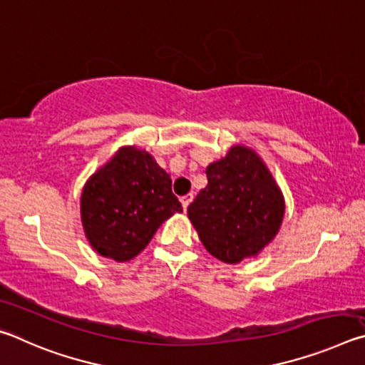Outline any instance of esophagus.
I'll return each instance as SVG.
<instances>
[{
	"label": "esophagus",
	"mask_w": 365,
	"mask_h": 365,
	"mask_svg": "<svg viewBox=\"0 0 365 365\" xmlns=\"http://www.w3.org/2000/svg\"><path fill=\"white\" fill-rule=\"evenodd\" d=\"M180 201H182V206H183V209H185V211H187V207L190 206V202L193 201V193H188V195L182 196V197H180Z\"/></svg>",
	"instance_id": "obj_1"
}]
</instances>
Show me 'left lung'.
<instances>
[{
    "label": "left lung",
    "instance_id": "obj_1",
    "mask_svg": "<svg viewBox=\"0 0 365 365\" xmlns=\"http://www.w3.org/2000/svg\"><path fill=\"white\" fill-rule=\"evenodd\" d=\"M207 187L188 206L201 243L214 257L238 264L257 256L279 232L285 201L257 154L242 145L206 169Z\"/></svg>",
    "mask_w": 365,
    "mask_h": 365
}]
</instances>
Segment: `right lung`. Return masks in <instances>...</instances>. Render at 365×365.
<instances>
[{
    "label": "right lung",
    "mask_w": 365,
    "mask_h": 365,
    "mask_svg": "<svg viewBox=\"0 0 365 365\" xmlns=\"http://www.w3.org/2000/svg\"><path fill=\"white\" fill-rule=\"evenodd\" d=\"M182 205L170 175L150 153L122 146L88 178L80 200L85 237L103 257L127 262Z\"/></svg>",
    "instance_id": "obj_1"
}]
</instances>
